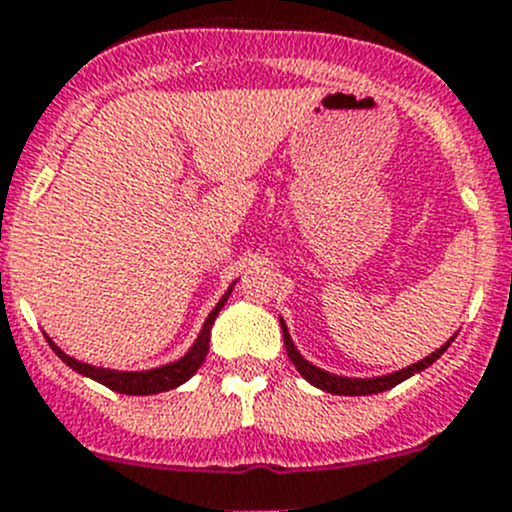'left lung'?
<instances>
[{
    "instance_id": "1",
    "label": "left lung",
    "mask_w": 512,
    "mask_h": 512,
    "mask_svg": "<svg viewBox=\"0 0 512 512\" xmlns=\"http://www.w3.org/2000/svg\"><path fill=\"white\" fill-rule=\"evenodd\" d=\"M280 327H282V337H285L287 357H290L292 365L297 367V372H300V375L305 377L310 385H315V388L325 390V393H332V395H375V393H382V390L395 388V385H400L403 380H408V377L418 375V372H423L425 367L433 365V362L438 360L445 350H448L450 342L455 340V335H453L448 342H445V345H440L438 350L430 352V355L423 357V360L413 362V365L403 367V370L388 372V375H380V377H345V375H335V372L322 370V367L312 365L310 360H305V357L300 355V350L295 347V342H292L290 330H287V325L282 317H280Z\"/></svg>"
}]
</instances>
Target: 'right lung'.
I'll return each instance as SVG.
<instances>
[{
	"mask_svg": "<svg viewBox=\"0 0 512 512\" xmlns=\"http://www.w3.org/2000/svg\"><path fill=\"white\" fill-rule=\"evenodd\" d=\"M235 282L227 287L225 295L220 297V302H217V305L210 310V315H207L205 325H202L200 335H197V340L192 342L190 350H187L180 360L165 362V365L150 367V370H112V367H97V365H89V362H79V360H74V357H69L67 352H64L62 347H59L57 342L47 335V332H44V337H47L49 347H52L54 355H57L64 365H69L74 372L89 377V380L99 382V385H104V388L114 390V393H122V395L165 393V390L180 388L182 382L190 380V377L202 367V362H205V357H207V350H210L212 325H215L217 315H220V310L225 307V302H227V297H230Z\"/></svg>",
	"mask_w": 512,
	"mask_h": 512,
	"instance_id": "right-lung-1",
	"label": "right lung"
}]
</instances>
